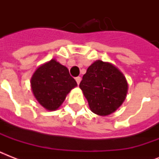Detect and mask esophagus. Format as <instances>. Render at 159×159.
I'll use <instances>...</instances> for the list:
<instances>
[{
	"label": "esophagus",
	"instance_id": "obj_1",
	"mask_svg": "<svg viewBox=\"0 0 159 159\" xmlns=\"http://www.w3.org/2000/svg\"><path fill=\"white\" fill-rule=\"evenodd\" d=\"M75 79H76V82H77V85H79L80 82H81V77H76V78H75Z\"/></svg>",
	"mask_w": 159,
	"mask_h": 159
}]
</instances>
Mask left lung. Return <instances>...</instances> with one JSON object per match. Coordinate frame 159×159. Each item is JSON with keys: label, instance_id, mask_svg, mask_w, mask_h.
Wrapping results in <instances>:
<instances>
[{"label": "left lung", "instance_id": "1", "mask_svg": "<svg viewBox=\"0 0 159 159\" xmlns=\"http://www.w3.org/2000/svg\"><path fill=\"white\" fill-rule=\"evenodd\" d=\"M80 88L91 111L108 116L122 105L128 92L125 77L112 63L97 60L83 75Z\"/></svg>", "mask_w": 159, "mask_h": 159}]
</instances>
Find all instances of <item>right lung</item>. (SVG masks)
Segmentation results:
<instances>
[{"label": "right lung", "mask_w": 159, "mask_h": 159, "mask_svg": "<svg viewBox=\"0 0 159 159\" xmlns=\"http://www.w3.org/2000/svg\"><path fill=\"white\" fill-rule=\"evenodd\" d=\"M30 83L35 99L48 111L57 110L70 91L77 86L67 67L55 59L39 66L34 72Z\"/></svg>", "instance_id": "right-lung-1"}]
</instances>
